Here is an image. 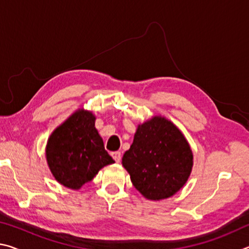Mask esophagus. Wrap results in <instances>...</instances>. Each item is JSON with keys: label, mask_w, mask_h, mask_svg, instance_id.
Segmentation results:
<instances>
[{"label": "esophagus", "mask_w": 249, "mask_h": 249, "mask_svg": "<svg viewBox=\"0 0 249 249\" xmlns=\"http://www.w3.org/2000/svg\"><path fill=\"white\" fill-rule=\"evenodd\" d=\"M112 157L116 162H120L121 159H122V155H121L120 151H114V153H112Z\"/></svg>", "instance_id": "obj_1"}]
</instances>
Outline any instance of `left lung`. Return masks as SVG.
I'll list each match as a JSON object with an SVG mask.
<instances>
[{"label": "left lung", "mask_w": 249, "mask_h": 249, "mask_svg": "<svg viewBox=\"0 0 249 249\" xmlns=\"http://www.w3.org/2000/svg\"><path fill=\"white\" fill-rule=\"evenodd\" d=\"M122 163L134 187L146 199L159 201L176 195L187 182L193 155L183 134L172 122L154 116L138 125Z\"/></svg>", "instance_id": "obj_1"}]
</instances>
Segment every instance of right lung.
Masks as SVG:
<instances>
[{
	"mask_svg": "<svg viewBox=\"0 0 249 249\" xmlns=\"http://www.w3.org/2000/svg\"><path fill=\"white\" fill-rule=\"evenodd\" d=\"M46 159L54 179L73 190H79L100 169L114 162L104 149L93 113L83 108L75 111L50 135Z\"/></svg>",
	"mask_w": 249,
	"mask_h": 249,
	"instance_id": "add662e5",
	"label": "right lung"
}]
</instances>
